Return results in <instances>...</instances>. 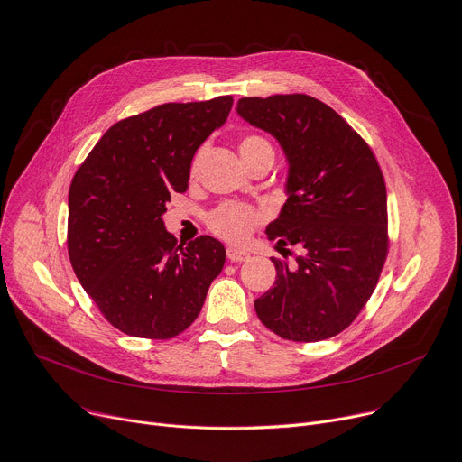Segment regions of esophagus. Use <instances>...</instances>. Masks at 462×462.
Listing matches in <instances>:
<instances>
[{
  "label": "esophagus",
  "mask_w": 462,
  "mask_h": 462,
  "mask_svg": "<svg viewBox=\"0 0 462 462\" xmlns=\"http://www.w3.org/2000/svg\"><path fill=\"white\" fill-rule=\"evenodd\" d=\"M248 257H250V254L240 250V248H235V246H229V248H227V259H229L231 263H242V261H246Z\"/></svg>",
  "instance_id": "34e87169"
}]
</instances>
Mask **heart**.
<instances>
[{
    "label": "heart",
    "instance_id": "obj_1",
    "mask_svg": "<svg viewBox=\"0 0 462 462\" xmlns=\"http://www.w3.org/2000/svg\"><path fill=\"white\" fill-rule=\"evenodd\" d=\"M238 149H240L242 158L244 156L248 158V156L261 154V152H274L273 145L255 134H250V135H246V138H242ZM261 222H263V214L259 210H255L254 207H248V205L235 203V201L224 203L218 208H214L207 218L210 231L229 242L248 240L250 235L254 233V229Z\"/></svg>",
    "mask_w": 462,
    "mask_h": 462
}]
</instances>
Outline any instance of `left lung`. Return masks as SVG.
<instances>
[{"mask_svg":"<svg viewBox=\"0 0 462 462\" xmlns=\"http://www.w3.org/2000/svg\"><path fill=\"white\" fill-rule=\"evenodd\" d=\"M236 114L274 135L287 158V201L266 227L280 252L274 287L255 300L268 330L328 339L356 319L388 255L386 184L369 145L330 106L308 95L240 98Z\"/></svg>","mask_w":462,"mask_h":462,"instance_id":"obj_1","label":"left lung"}]
</instances>
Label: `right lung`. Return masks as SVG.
Masks as SVG:
<instances>
[{
	"label": "right lung",
	"instance_id": "obj_1",
	"mask_svg": "<svg viewBox=\"0 0 462 462\" xmlns=\"http://www.w3.org/2000/svg\"><path fill=\"white\" fill-rule=\"evenodd\" d=\"M233 97L162 104L107 130L72 179L67 246L74 274L107 322L128 336L170 339L199 315L226 248L188 244L162 214L186 192L199 145L220 128Z\"/></svg>",
	"mask_w": 462,
	"mask_h": 462
}]
</instances>
